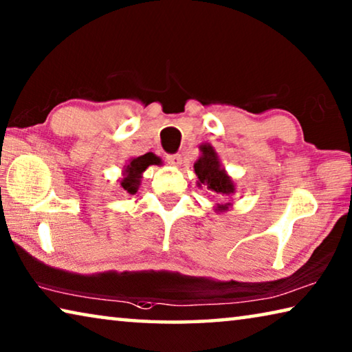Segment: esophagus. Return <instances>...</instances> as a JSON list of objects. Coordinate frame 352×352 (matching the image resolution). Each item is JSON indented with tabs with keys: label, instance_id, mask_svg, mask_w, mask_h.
Returning <instances> with one entry per match:
<instances>
[{
	"label": "esophagus",
	"instance_id": "34e87169",
	"mask_svg": "<svg viewBox=\"0 0 352 352\" xmlns=\"http://www.w3.org/2000/svg\"><path fill=\"white\" fill-rule=\"evenodd\" d=\"M168 163L170 164V166H174V168H178V166L182 164V155H178V153H175V155H168Z\"/></svg>",
	"mask_w": 352,
	"mask_h": 352
}]
</instances>
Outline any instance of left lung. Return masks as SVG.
<instances>
[{
	"label": "left lung",
	"mask_w": 352,
	"mask_h": 352,
	"mask_svg": "<svg viewBox=\"0 0 352 352\" xmlns=\"http://www.w3.org/2000/svg\"><path fill=\"white\" fill-rule=\"evenodd\" d=\"M200 157L197 162L194 163V172L197 177V186H206L208 190L214 194L223 195V197H230L236 192V186L233 178L228 175V172L222 168L220 158L211 144H200ZM233 206L231 204H217L214 206V211L217 214L226 212Z\"/></svg>",
	"instance_id": "left-lung-1"
}]
</instances>
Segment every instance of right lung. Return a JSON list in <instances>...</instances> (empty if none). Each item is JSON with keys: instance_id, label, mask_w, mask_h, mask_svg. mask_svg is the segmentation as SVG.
<instances>
[{"instance_id": "obj_1", "label": "right lung", "mask_w": 352, "mask_h": 352, "mask_svg": "<svg viewBox=\"0 0 352 352\" xmlns=\"http://www.w3.org/2000/svg\"><path fill=\"white\" fill-rule=\"evenodd\" d=\"M162 160H160L155 153H146L141 155V157L130 158L129 163L124 166L122 169V177L119 183H121V188L126 190L127 194H136L141 186V178L144 170L152 164H160Z\"/></svg>"}]
</instances>
